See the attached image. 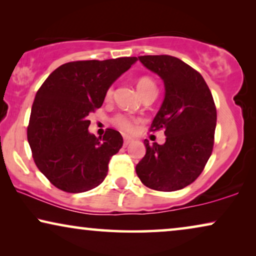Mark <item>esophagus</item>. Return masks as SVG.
I'll use <instances>...</instances> for the list:
<instances>
[{
    "mask_svg": "<svg viewBox=\"0 0 256 256\" xmlns=\"http://www.w3.org/2000/svg\"><path fill=\"white\" fill-rule=\"evenodd\" d=\"M132 142V138H129V136H124V144L127 146L128 144H130V143Z\"/></svg>",
    "mask_w": 256,
    "mask_h": 256,
    "instance_id": "obj_1",
    "label": "esophagus"
}]
</instances>
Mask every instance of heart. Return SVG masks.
I'll return each mask as SVG.
<instances>
[{
    "mask_svg": "<svg viewBox=\"0 0 256 256\" xmlns=\"http://www.w3.org/2000/svg\"><path fill=\"white\" fill-rule=\"evenodd\" d=\"M136 88H138V93L141 94V96L146 92H150V90H157L155 82H152V79L148 78V76H142V78H140L138 82H136ZM112 96H113V87H110L106 93V99H110ZM138 122V118L129 116V115L126 114H118L113 118L114 126H116L118 129L127 132H134Z\"/></svg>",
    "mask_w": 256,
    "mask_h": 256,
    "instance_id": "obj_1",
    "label": "heart"
}]
</instances>
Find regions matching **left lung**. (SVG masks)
<instances>
[{
  "mask_svg": "<svg viewBox=\"0 0 256 256\" xmlns=\"http://www.w3.org/2000/svg\"><path fill=\"white\" fill-rule=\"evenodd\" d=\"M140 62L163 80L166 94L150 130L162 129L166 143L149 144L136 166L143 184L157 191H177L197 180L214 143L216 110L204 78L172 56H141Z\"/></svg>",
  "mask_w": 256,
  "mask_h": 256,
  "instance_id": "left-lung-1",
  "label": "left lung"
}]
</instances>
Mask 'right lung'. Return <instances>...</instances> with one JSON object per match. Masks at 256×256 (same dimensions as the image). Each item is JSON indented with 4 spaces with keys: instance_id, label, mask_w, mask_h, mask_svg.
<instances>
[{
    "instance_id": "obj_1",
    "label": "right lung",
    "mask_w": 256,
    "mask_h": 256,
    "mask_svg": "<svg viewBox=\"0 0 256 256\" xmlns=\"http://www.w3.org/2000/svg\"><path fill=\"white\" fill-rule=\"evenodd\" d=\"M136 57L71 62L56 68L34 96L28 127L34 163L54 185L80 194L102 183L108 163L124 144L108 128L102 138L88 132V115L102 106L115 80Z\"/></svg>"
}]
</instances>
